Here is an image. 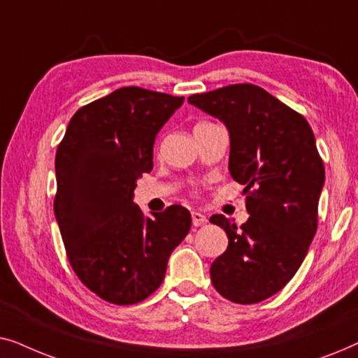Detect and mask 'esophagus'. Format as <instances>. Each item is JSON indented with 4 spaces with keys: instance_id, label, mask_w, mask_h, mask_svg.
<instances>
[{
    "instance_id": "1",
    "label": "esophagus",
    "mask_w": 358,
    "mask_h": 358,
    "mask_svg": "<svg viewBox=\"0 0 358 358\" xmlns=\"http://www.w3.org/2000/svg\"><path fill=\"white\" fill-rule=\"evenodd\" d=\"M203 223H207V217L200 212H192V224L194 227H202Z\"/></svg>"
}]
</instances>
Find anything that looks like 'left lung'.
I'll return each mask as SVG.
<instances>
[{
  "label": "left lung",
  "instance_id": "8db88e82",
  "mask_svg": "<svg viewBox=\"0 0 358 358\" xmlns=\"http://www.w3.org/2000/svg\"><path fill=\"white\" fill-rule=\"evenodd\" d=\"M222 120L229 134L228 169L246 185L241 227L223 215L210 222L228 248L210 267L220 295L251 305L280 292L300 268L317 228L324 164L303 115L254 85H231L187 99Z\"/></svg>",
  "mask_w": 358,
  "mask_h": 358
}]
</instances>
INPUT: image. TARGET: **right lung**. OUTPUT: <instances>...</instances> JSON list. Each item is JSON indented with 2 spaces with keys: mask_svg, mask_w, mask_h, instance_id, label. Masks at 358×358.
<instances>
[{
  "mask_svg": "<svg viewBox=\"0 0 358 358\" xmlns=\"http://www.w3.org/2000/svg\"><path fill=\"white\" fill-rule=\"evenodd\" d=\"M182 102L120 87L81 107L58 145L53 210L68 261L91 292L114 305L148 298L190 229L180 205L146 217L134 203L136 180L153 169L156 135Z\"/></svg>",
  "mask_w": 358,
  "mask_h": 358,
  "instance_id": "obj_1",
  "label": "right lung"
}]
</instances>
